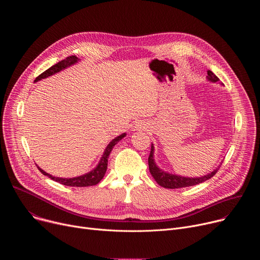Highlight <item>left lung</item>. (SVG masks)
<instances>
[{
    "label": "left lung",
    "mask_w": 260,
    "mask_h": 260,
    "mask_svg": "<svg viewBox=\"0 0 260 260\" xmlns=\"http://www.w3.org/2000/svg\"><path fill=\"white\" fill-rule=\"evenodd\" d=\"M207 80L210 82H217L219 79L212 71H208ZM148 165H149V171L154 180L159 184L161 187L175 189V188H182V187H188L193 186V185L203 183L209 179H211L219 170V167L213 170V172L201 176V177H184L176 174H172L161 170L155 162L154 159V144H151V151L149 158H148Z\"/></svg>",
    "instance_id": "left-lung-1"
}]
</instances>
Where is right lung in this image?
<instances>
[{"label":"right lung","instance_id":"add662e5","mask_svg":"<svg viewBox=\"0 0 260 260\" xmlns=\"http://www.w3.org/2000/svg\"><path fill=\"white\" fill-rule=\"evenodd\" d=\"M80 59L78 57H76L75 55H72V56H69L60 61H58L56 64L50 67L48 70H46L45 72H43L41 75H39L38 77L36 78L35 82H38L42 79H45L49 76H52L54 75V74L75 64L79 61ZM126 136V133H123L121 135H119L118 137L114 138L112 141H111L107 147L106 149L99 161V164L96 165V167L94 169H92L91 171L81 175V176H77V177H73V178H60V177H55V176H52L48 173H46L45 171H43L40 167H38V169L40 170V172L47 176L48 178H50L51 180L55 181V182H58L62 185H66V186H74V187H86V186H92V185H96L105 176V173L107 171V166H108V158H109V155L111 153V151H112L113 147L119 142L121 141L124 137Z\"/></svg>","mask_w":260,"mask_h":260}]
</instances>
